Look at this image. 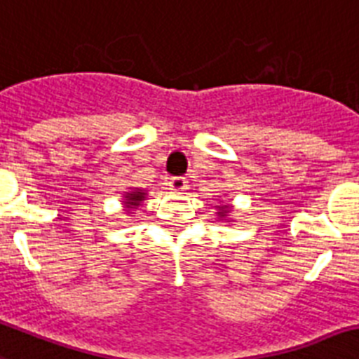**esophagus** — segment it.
<instances>
[{"mask_svg":"<svg viewBox=\"0 0 359 359\" xmlns=\"http://www.w3.org/2000/svg\"><path fill=\"white\" fill-rule=\"evenodd\" d=\"M168 189H170V193L174 194H183L187 191V180H185V177H170Z\"/></svg>","mask_w":359,"mask_h":359,"instance_id":"34e87169","label":"esophagus"}]
</instances>
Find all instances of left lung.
Here are the masks:
<instances>
[{
  "mask_svg": "<svg viewBox=\"0 0 359 359\" xmlns=\"http://www.w3.org/2000/svg\"><path fill=\"white\" fill-rule=\"evenodd\" d=\"M229 213V208L228 205H220L219 208V215H220V219H226V215Z\"/></svg>",
  "mask_w": 359,
  "mask_h": 359,
  "instance_id": "left-lung-1",
  "label": "left lung"
}]
</instances>
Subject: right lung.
Here are the masks:
<instances>
[{
  "label": "right lung",
  "mask_w": 359,
  "mask_h": 359,
  "mask_svg": "<svg viewBox=\"0 0 359 359\" xmlns=\"http://www.w3.org/2000/svg\"><path fill=\"white\" fill-rule=\"evenodd\" d=\"M126 208H131V209H135V208H139L140 205V202H142V200H144L146 198V193L144 191H130V193H126Z\"/></svg>",
  "instance_id": "add662e5"
}]
</instances>
